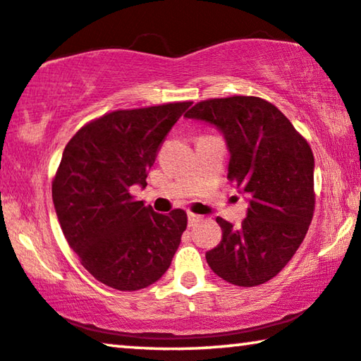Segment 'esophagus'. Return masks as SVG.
<instances>
[{
    "mask_svg": "<svg viewBox=\"0 0 361 361\" xmlns=\"http://www.w3.org/2000/svg\"><path fill=\"white\" fill-rule=\"evenodd\" d=\"M201 221H202V217H201V216L192 214V212H190V214H188V226H190V227H195V226H197V224H200Z\"/></svg>",
    "mask_w": 361,
    "mask_h": 361,
    "instance_id": "esophagus-1",
    "label": "esophagus"
}]
</instances>
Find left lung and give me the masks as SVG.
Wrapping results in <instances>:
<instances>
[{"label":"left lung","instance_id":"1","mask_svg":"<svg viewBox=\"0 0 361 361\" xmlns=\"http://www.w3.org/2000/svg\"><path fill=\"white\" fill-rule=\"evenodd\" d=\"M226 137L229 181L248 200L242 226L217 217L219 245L206 253L211 270L235 286H258L280 273L306 237L314 216V155L276 106L257 96L196 103L185 114Z\"/></svg>","mask_w":361,"mask_h":361}]
</instances>
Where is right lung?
<instances>
[{
    "label": "right lung",
    "instance_id": "obj_1",
    "mask_svg": "<svg viewBox=\"0 0 361 361\" xmlns=\"http://www.w3.org/2000/svg\"><path fill=\"white\" fill-rule=\"evenodd\" d=\"M190 106L113 111L85 124L65 147L52 181L55 212L81 265L106 286L137 291L169 270L186 212L159 214L130 188L147 186L157 152Z\"/></svg>",
    "mask_w": 361,
    "mask_h": 361
}]
</instances>
